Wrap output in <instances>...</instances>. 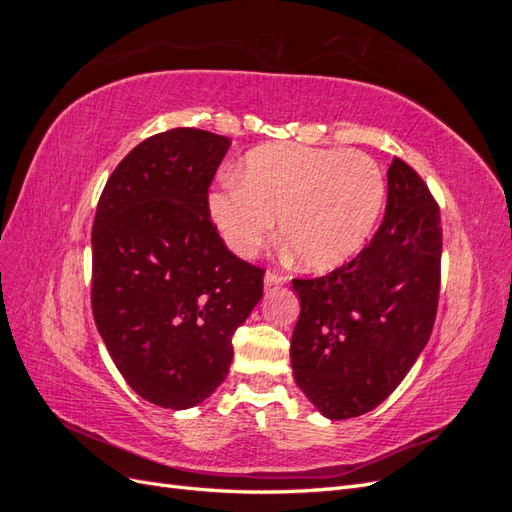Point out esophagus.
Returning a JSON list of instances; mask_svg holds the SVG:
<instances>
[{
	"label": "esophagus",
	"instance_id": "obj_1",
	"mask_svg": "<svg viewBox=\"0 0 512 512\" xmlns=\"http://www.w3.org/2000/svg\"><path fill=\"white\" fill-rule=\"evenodd\" d=\"M286 282H288V277L282 275V273H277V271H267V275H265V286H267V288H271V286H282V284H286Z\"/></svg>",
	"mask_w": 512,
	"mask_h": 512
}]
</instances>
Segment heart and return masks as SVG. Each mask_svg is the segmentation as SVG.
Masks as SVG:
<instances>
[{
  "label": "heart",
  "mask_w": 512,
  "mask_h": 512,
  "mask_svg": "<svg viewBox=\"0 0 512 512\" xmlns=\"http://www.w3.org/2000/svg\"><path fill=\"white\" fill-rule=\"evenodd\" d=\"M241 183L209 196L222 239L239 256H254L275 235L299 265L324 271L342 265L374 235L386 179L369 153L303 145L258 147L245 158Z\"/></svg>",
  "instance_id": "heart-1"
}]
</instances>
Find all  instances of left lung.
<instances>
[{"label": "left lung", "instance_id": "obj_1", "mask_svg": "<svg viewBox=\"0 0 512 512\" xmlns=\"http://www.w3.org/2000/svg\"><path fill=\"white\" fill-rule=\"evenodd\" d=\"M386 177L384 222L359 256L329 275L292 280L301 299L292 374L333 421L374 410L397 389L438 312L440 207L404 160L393 158Z\"/></svg>", "mask_w": 512, "mask_h": 512}]
</instances>
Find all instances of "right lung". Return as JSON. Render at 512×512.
I'll list each match as a JSON object with an SVG mask.
<instances>
[{
	"label": "right lung",
	"instance_id": "obj_1",
	"mask_svg": "<svg viewBox=\"0 0 512 512\" xmlns=\"http://www.w3.org/2000/svg\"><path fill=\"white\" fill-rule=\"evenodd\" d=\"M230 141L196 128L149 136L108 177L91 230V307L136 395L185 410L224 382L232 335L265 269L232 254L209 213Z\"/></svg>",
	"mask_w": 512,
	"mask_h": 512
}]
</instances>
